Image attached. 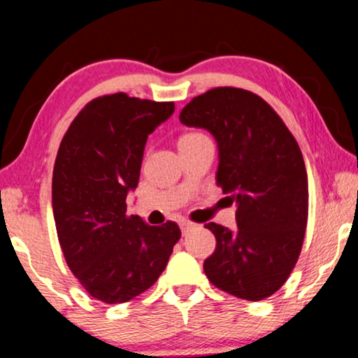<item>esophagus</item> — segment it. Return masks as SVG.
Listing matches in <instances>:
<instances>
[{"mask_svg":"<svg viewBox=\"0 0 358 358\" xmlns=\"http://www.w3.org/2000/svg\"><path fill=\"white\" fill-rule=\"evenodd\" d=\"M194 227H196V224L191 222V220H180V231H182V234H187Z\"/></svg>","mask_w":358,"mask_h":358,"instance_id":"esophagus-1","label":"esophagus"}]
</instances>
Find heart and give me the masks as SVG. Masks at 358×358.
Instances as JSON below:
<instances>
[{
    "label": "heart",
    "instance_id": "heart-1",
    "mask_svg": "<svg viewBox=\"0 0 358 358\" xmlns=\"http://www.w3.org/2000/svg\"><path fill=\"white\" fill-rule=\"evenodd\" d=\"M196 136H202L201 132H189V134H184L182 138H180V141L182 139H191V138H196Z\"/></svg>",
    "mask_w": 358,
    "mask_h": 358
}]
</instances>
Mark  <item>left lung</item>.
<instances>
[{
	"label": "left lung",
	"mask_w": 358,
	"mask_h": 358,
	"mask_svg": "<svg viewBox=\"0 0 358 358\" xmlns=\"http://www.w3.org/2000/svg\"><path fill=\"white\" fill-rule=\"evenodd\" d=\"M179 117L213 132L215 182L236 204V231L206 224L215 236L204 260L207 279L244 301L271 297L294 271L306 236L308 182L297 141L271 104L241 87L206 91Z\"/></svg>",
	"instance_id": "left-lung-1"
}]
</instances>
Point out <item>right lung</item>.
Returning a JSON list of instances; mask_svg holds the SVG:
<instances>
[{
  "instance_id": "right-lung-1",
  "label": "right lung",
  "mask_w": 358,
  "mask_h": 358,
  "mask_svg": "<svg viewBox=\"0 0 358 358\" xmlns=\"http://www.w3.org/2000/svg\"><path fill=\"white\" fill-rule=\"evenodd\" d=\"M174 113L172 101L104 94L87 103L61 141L52 214L66 264L91 297L122 303L156 284L180 229L127 214L148 136Z\"/></svg>"
}]
</instances>
